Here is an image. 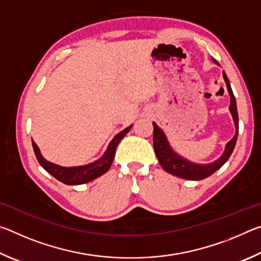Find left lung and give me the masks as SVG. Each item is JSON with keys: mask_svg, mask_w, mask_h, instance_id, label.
Here are the masks:
<instances>
[{"mask_svg": "<svg viewBox=\"0 0 261 261\" xmlns=\"http://www.w3.org/2000/svg\"><path fill=\"white\" fill-rule=\"evenodd\" d=\"M213 62L215 64H218V61L214 59ZM223 73V79L226 82L228 93L230 95V106H229V110H230V114L233 120V124H235V136L232 137L230 141H228L226 147H224V151L219 159H216L214 162L212 163H196L192 161H189L188 159L183 158L179 155L177 152H175L173 147L170 146L169 141L165 132L161 129L160 126H158L155 122H153V146H154V152H155V155L160 163L161 167L165 169L167 173H169L174 176H177V177L184 178V179H190V180H200L205 179L208 177L212 174H214L216 170L220 169L224 163L228 161V159L230 158L231 153L235 148L236 141H237V136H238V114H237V106H236V99L233 96L230 83H229V79L227 74L224 71Z\"/></svg>", "mask_w": 261, "mask_h": 261, "instance_id": "left-lung-1", "label": "left lung"}]
</instances>
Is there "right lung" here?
<instances>
[{"mask_svg": "<svg viewBox=\"0 0 261 261\" xmlns=\"http://www.w3.org/2000/svg\"><path fill=\"white\" fill-rule=\"evenodd\" d=\"M132 125L125 127L124 130L118 132V134L114 137L113 140L110 141L106 152L102 154V156L99 158L98 160L94 162L88 163V165L84 166H76V167H62L59 165H55L50 161H47L39 149L38 145L34 143L32 139V146L34 149L35 156H37L40 166L45 169L47 173H49L51 176H54L56 179L60 182L67 184V185H79L85 184L91 182L95 178L100 177L109 170L110 166H112L115 152H116L117 145L120 141L124 138L125 135L131 130Z\"/></svg>", "mask_w": 261, "mask_h": 261, "instance_id": "add662e5", "label": "right lung"}]
</instances>
